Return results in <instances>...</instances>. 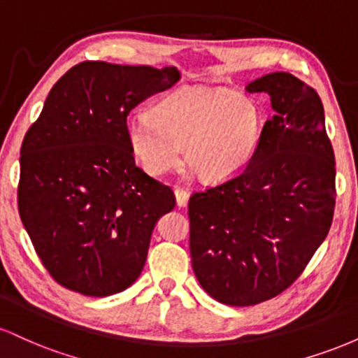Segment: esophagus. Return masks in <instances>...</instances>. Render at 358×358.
I'll return each mask as SVG.
<instances>
[{"label": "esophagus", "instance_id": "esophagus-1", "mask_svg": "<svg viewBox=\"0 0 358 358\" xmlns=\"http://www.w3.org/2000/svg\"><path fill=\"white\" fill-rule=\"evenodd\" d=\"M175 199H176V205H178L180 208L187 207L188 205V199H190V193L187 190H183V188H176L175 190Z\"/></svg>", "mask_w": 358, "mask_h": 358}]
</instances>
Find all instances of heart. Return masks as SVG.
<instances>
[{"instance_id":"1","label":"heart","mask_w":358,"mask_h":358,"mask_svg":"<svg viewBox=\"0 0 358 358\" xmlns=\"http://www.w3.org/2000/svg\"><path fill=\"white\" fill-rule=\"evenodd\" d=\"M131 151L146 173L162 176L185 159L202 182L239 175L256 153L259 114L254 102L225 87H190L163 97L148 116L126 122Z\"/></svg>"}]
</instances>
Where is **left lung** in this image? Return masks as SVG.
Returning <instances> with one entry per match:
<instances>
[{
	"mask_svg": "<svg viewBox=\"0 0 358 358\" xmlns=\"http://www.w3.org/2000/svg\"><path fill=\"white\" fill-rule=\"evenodd\" d=\"M245 89L268 94L274 110L256 153L242 173L188 202L193 273L229 306L268 301L293 285L335 208V156L316 90L287 72Z\"/></svg>",
	"mask_w": 358,
	"mask_h": 358,
	"instance_id": "8db88e82",
	"label": "left lung"
}]
</instances>
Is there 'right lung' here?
Returning a JSON list of instances; mask_svg holds the SVG:
<instances>
[{
  "label": "right lung",
  "instance_id": "right-lung-1",
  "mask_svg": "<svg viewBox=\"0 0 358 358\" xmlns=\"http://www.w3.org/2000/svg\"><path fill=\"white\" fill-rule=\"evenodd\" d=\"M180 80L173 67L82 62L53 85L24 134L18 210L45 269L85 296H110L145 268L170 187L136 166L131 109Z\"/></svg>",
  "mask_w": 358,
  "mask_h": 358
}]
</instances>
